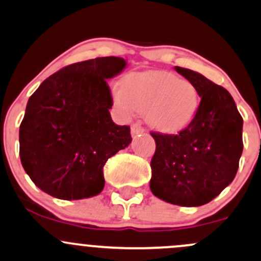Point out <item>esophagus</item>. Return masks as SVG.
<instances>
[{"mask_svg": "<svg viewBox=\"0 0 261 261\" xmlns=\"http://www.w3.org/2000/svg\"><path fill=\"white\" fill-rule=\"evenodd\" d=\"M142 133H144V127L141 126V123L140 122L133 123V126H131V135L136 136V135H139V134H142Z\"/></svg>", "mask_w": 261, "mask_h": 261, "instance_id": "obj_1", "label": "esophagus"}]
</instances>
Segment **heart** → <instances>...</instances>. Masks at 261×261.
<instances>
[{
	"label": "heart",
	"instance_id": "heart-1",
	"mask_svg": "<svg viewBox=\"0 0 261 261\" xmlns=\"http://www.w3.org/2000/svg\"><path fill=\"white\" fill-rule=\"evenodd\" d=\"M116 108L125 114H145L155 130L175 134L195 119L200 106L199 90L191 81L166 71L130 73L114 87Z\"/></svg>",
	"mask_w": 261,
	"mask_h": 261
}]
</instances>
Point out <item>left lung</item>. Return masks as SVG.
Here are the masks:
<instances>
[{
  "mask_svg": "<svg viewBox=\"0 0 261 261\" xmlns=\"http://www.w3.org/2000/svg\"><path fill=\"white\" fill-rule=\"evenodd\" d=\"M199 90L195 119L177 135L151 133L152 194L180 206H201L234 180L243 152V117L227 90L201 73L175 66Z\"/></svg>",
  "mask_w": 261,
  "mask_h": 261,
  "instance_id": "left-lung-1",
  "label": "left lung"
}]
</instances>
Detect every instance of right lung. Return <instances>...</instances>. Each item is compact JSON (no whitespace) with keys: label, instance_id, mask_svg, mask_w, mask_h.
<instances>
[{"label":"right lung","instance_id":"right-lung-1","mask_svg":"<svg viewBox=\"0 0 261 261\" xmlns=\"http://www.w3.org/2000/svg\"><path fill=\"white\" fill-rule=\"evenodd\" d=\"M126 67L121 57L68 65L46 79L29 98L20 126V158L37 188L62 200L97 195L103 166L131 142L109 110V79Z\"/></svg>","mask_w":261,"mask_h":261}]
</instances>
